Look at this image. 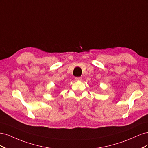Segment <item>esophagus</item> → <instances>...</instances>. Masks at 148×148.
<instances>
[{
  "mask_svg": "<svg viewBox=\"0 0 148 148\" xmlns=\"http://www.w3.org/2000/svg\"><path fill=\"white\" fill-rule=\"evenodd\" d=\"M75 80L76 81H82V77H76Z\"/></svg>",
  "mask_w": 148,
  "mask_h": 148,
  "instance_id": "obj_1",
  "label": "esophagus"
}]
</instances>
